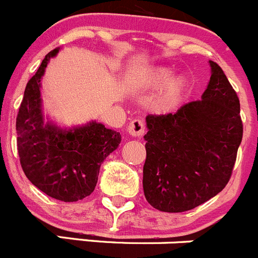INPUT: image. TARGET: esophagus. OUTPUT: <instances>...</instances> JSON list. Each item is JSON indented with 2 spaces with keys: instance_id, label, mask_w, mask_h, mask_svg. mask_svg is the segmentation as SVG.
I'll return each mask as SVG.
<instances>
[{
  "instance_id": "obj_1",
  "label": "esophagus",
  "mask_w": 258,
  "mask_h": 258,
  "mask_svg": "<svg viewBox=\"0 0 258 258\" xmlns=\"http://www.w3.org/2000/svg\"><path fill=\"white\" fill-rule=\"evenodd\" d=\"M128 134L135 137H140L145 134V126L142 119H132L128 126Z\"/></svg>"
}]
</instances>
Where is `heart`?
<instances>
[{
	"mask_svg": "<svg viewBox=\"0 0 258 258\" xmlns=\"http://www.w3.org/2000/svg\"><path fill=\"white\" fill-rule=\"evenodd\" d=\"M171 71L167 68L154 69L147 76L146 86L152 87V88H159V87L164 86L171 78ZM186 87L187 81L184 77H177V78L169 82L167 86L164 88V91L159 96V98H157V108L160 111H170V109H174L175 107L179 106V103L182 99V96H184L185 91H186Z\"/></svg>",
	"mask_w": 258,
	"mask_h": 258,
	"instance_id": "1",
	"label": "heart"
}]
</instances>
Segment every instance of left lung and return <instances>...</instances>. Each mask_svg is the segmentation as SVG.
<instances>
[{
    "label": "left lung",
    "mask_w": 258,
    "mask_h": 258,
    "mask_svg": "<svg viewBox=\"0 0 258 258\" xmlns=\"http://www.w3.org/2000/svg\"><path fill=\"white\" fill-rule=\"evenodd\" d=\"M199 101L149 114L144 192L155 209L180 213L216 197L231 179L243 135L239 99L221 67Z\"/></svg>",
    "instance_id": "8db88e82"
}]
</instances>
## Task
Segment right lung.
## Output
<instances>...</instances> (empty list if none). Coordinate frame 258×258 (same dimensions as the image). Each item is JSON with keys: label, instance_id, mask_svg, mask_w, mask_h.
<instances>
[{"label": "right lung", "instance_id": "obj_1", "mask_svg": "<svg viewBox=\"0 0 258 258\" xmlns=\"http://www.w3.org/2000/svg\"><path fill=\"white\" fill-rule=\"evenodd\" d=\"M57 51H50L27 82L16 118L17 151L25 175L37 189L57 201L77 202L93 192L99 167L118 147L121 135L97 122L69 131L44 123L40 81Z\"/></svg>", "mask_w": 258, "mask_h": 258}]
</instances>
